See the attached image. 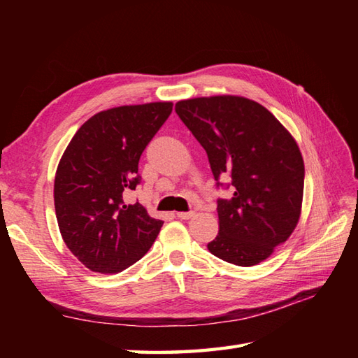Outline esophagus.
<instances>
[{"label":"esophagus","instance_id":"1","mask_svg":"<svg viewBox=\"0 0 358 358\" xmlns=\"http://www.w3.org/2000/svg\"><path fill=\"white\" fill-rule=\"evenodd\" d=\"M194 215V212H177V217L180 220H191Z\"/></svg>","mask_w":358,"mask_h":358}]
</instances>
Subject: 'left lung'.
<instances>
[{
  "label": "left lung",
  "mask_w": 358,
  "mask_h": 358,
  "mask_svg": "<svg viewBox=\"0 0 358 358\" xmlns=\"http://www.w3.org/2000/svg\"><path fill=\"white\" fill-rule=\"evenodd\" d=\"M175 112L206 150L217 186L231 177V200L218 199L220 231L208 249L237 266L271 257L301 214L305 163L294 136L257 101L217 95L183 100Z\"/></svg>",
  "instance_id": "8db88e82"
}]
</instances>
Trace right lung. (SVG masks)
<instances>
[{"label":"right lung","mask_w":358,"mask_h":358,"mask_svg":"<svg viewBox=\"0 0 358 358\" xmlns=\"http://www.w3.org/2000/svg\"><path fill=\"white\" fill-rule=\"evenodd\" d=\"M171 101L98 112L73 135L53 185L62 237L87 269L117 273L148 252L162 229L126 196L140 185L138 162L172 112Z\"/></svg>","instance_id":"obj_1"}]
</instances>
